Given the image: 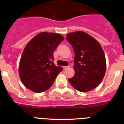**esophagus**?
I'll list each match as a JSON object with an SVG mask.
<instances>
[{"label":"esophagus","mask_w":124,"mask_h":124,"mask_svg":"<svg viewBox=\"0 0 124 124\" xmlns=\"http://www.w3.org/2000/svg\"><path fill=\"white\" fill-rule=\"evenodd\" d=\"M70 66H64V67H63V69H64V70H66V69H68V68H70Z\"/></svg>","instance_id":"1"}]
</instances>
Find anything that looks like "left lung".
Segmentation results:
<instances>
[{
	"instance_id": "obj_1",
	"label": "left lung",
	"mask_w": 124,
	"mask_h": 124,
	"mask_svg": "<svg viewBox=\"0 0 124 124\" xmlns=\"http://www.w3.org/2000/svg\"><path fill=\"white\" fill-rule=\"evenodd\" d=\"M66 40L75 53V74L69 81L78 91L93 90L101 83L106 71V58L101 46L96 39L81 31L68 34Z\"/></svg>"
}]
</instances>
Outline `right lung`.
<instances>
[{
	"label": "right lung",
	"instance_id": "1",
	"mask_svg": "<svg viewBox=\"0 0 124 124\" xmlns=\"http://www.w3.org/2000/svg\"><path fill=\"white\" fill-rule=\"evenodd\" d=\"M64 40L58 33L41 32L25 46L19 65V76L25 87L35 93L48 90L63 68L53 63V53Z\"/></svg>",
	"mask_w": 124,
	"mask_h": 124
}]
</instances>
